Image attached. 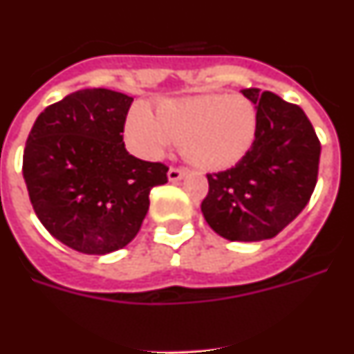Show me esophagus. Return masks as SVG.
<instances>
[{
	"mask_svg": "<svg viewBox=\"0 0 354 354\" xmlns=\"http://www.w3.org/2000/svg\"><path fill=\"white\" fill-rule=\"evenodd\" d=\"M183 177H184L183 168H170V170H168V180H170V183H177V180H180Z\"/></svg>",
	"mask_w": 354,
	"mask_h": 354,
	"instance_id": "esophagus-1",
	"label": "esophagus"
}]
</instances>
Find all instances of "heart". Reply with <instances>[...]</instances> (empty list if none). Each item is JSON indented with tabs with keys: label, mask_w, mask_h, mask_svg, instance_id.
Returning a JSON list of instances; mask_svg holds the SVG:
<instances>
[{
	"label": "heart",
	"mask_w": 354,
	"mask_h": 354,
	"mask_svg": "<svg viewBox=\"0 0 354 354\" xmlns=\"http://www.w3.org/2000/svg\"><path fill=\"white\" fill-rule=\"evenodd\" d=\"M133 145L159 158L174 142L193 167L220 171L236 167L248 154L257 133V109L243 95H198L167 99L156 113L136 106L126 122Z\"/></svg>",
	"instance_id": "1"
}]
</instances>
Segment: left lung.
<instances>
[{"label": "left lung", "mask_w": 354, "mask_h": 354, "mask_svg": "<svg viewBox=\"0 0 354 354\" xmlns=\"http://www.w3.org/2000/svg\"><path fill=\"white\" fill-rule=\"evenodd\" d=\"M241 93L257 109L255 142L236 167L207 175L202 214L218 236L255 243L277 236L308 204L321 143L299 106L259 88Z\"/></svg>", "instance_id": "8db88e82"}]
</instances>
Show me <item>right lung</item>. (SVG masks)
Returning a JSON list of instances; mask_svg holds the SVG:
<instances>
[{"label":"right lung","instance_id":"right-lung-1","mask_svg":"<svg viewBox=\"0 0 354 354\" xmlns=\"http://www.w3.org/2000/svg\"><path fill=\"white\" fill-rule=\"evenodd\" d=\"M133 97L77 90L37 117L23 156L31 205L53 237L76 252L106 255L129 245L149 211V193L168 180L161 162L124 145Z\"/></svg>","mask_w":354,"mask_h":354}]
</instances>
